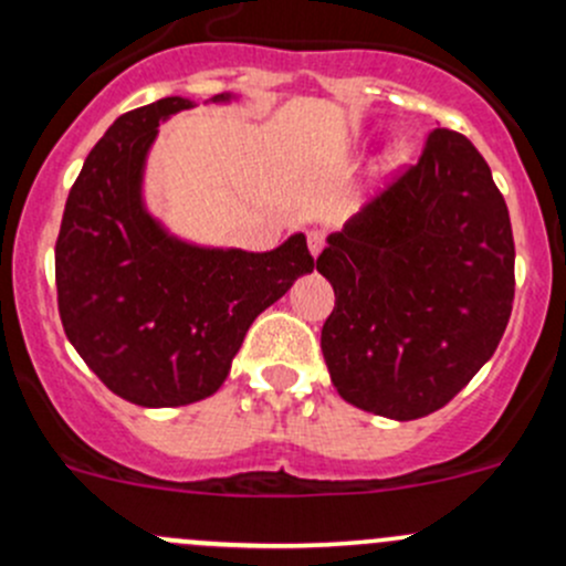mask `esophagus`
<instances>
[{"mask_svg":"<svg viewBox=\"0 0 566 566\" xmlns=\"http://www.w3.org/2000/svg\"><path fill=\"white\" fill-rule=\"evenodd\" d=\"M306 243H310V251H312V256H317L319 251H323V247H325V238H323V232H310V235H306Z\"/></svg>","mask_w":566,"mask_h":566,"instance_id":"esophagus-1","label":"esophagus"}]
</instances>
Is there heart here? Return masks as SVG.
Instances as JSON below:
<instances>
[{
	"mask_svg": "<svg viewBox=\"0 0 566 566\" xmlns=\"http://www.w3.org/2000/svg\"><path fill=\"white\" fill-rule=\"evenodd\" d=\"M402 158H405V150H402V147H394V150L389 153V164L402 161Z\"/></svg>",
	"mask_w": 566,
	"mask_h": 566,
	"instance_id": "heart-1",
	"label": "heart"
}]
</instances>
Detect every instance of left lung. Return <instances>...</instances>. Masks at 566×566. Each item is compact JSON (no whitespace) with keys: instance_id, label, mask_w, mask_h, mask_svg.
I'll list each match as a JSON object with an SVG mask.
<instances>
[{"instance_id":"1","label":"left lung","mask_w":566,"mask_h":566,"mask_svg":"<svg viewBox=\"0 0 566 566\" xmlns=\"http://www.w3.org/2000/svg\"><path fill=\"white\" fill-rule=\"evenodd\" d=\"M336 306L319 347L339 397L410 421L443 408L499 347L515 301L510 210L476 147L449 128L328 235Z\"/></svg>"}]
</instances>
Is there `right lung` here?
Returning <instances> with one entry per match:
<instances>
[{"instance_id": "obj_1", "label": "right lung", "mask_w": 566, "mask_h": 566, "mask_svg": "<svg viewBox=\"0 0 566 566\" xmlns=\"http://www.w3.org/2000/svg\"><path fill=\"white\" fill-rule=\"evenodd\" d=\"M191 106L172 95L108 125L67 193L54 251L67 339L106 389L142 408L219 391L254 317L315 268L301 232L256 254L180 241L153 219L147 153L158 123Z\"/></svg>"}]
</instances>
